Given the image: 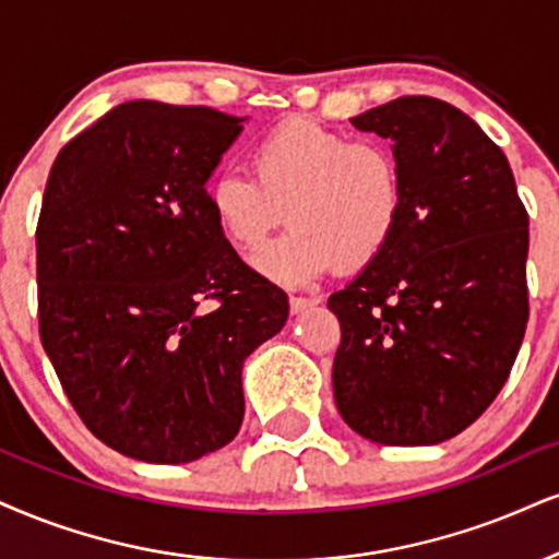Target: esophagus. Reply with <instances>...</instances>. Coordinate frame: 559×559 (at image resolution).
Masks as SVG:
<instances>
[{
	"label": "esophagus",
	"mask_w": 559,
	"mask_h": 559,
	"mask_svg": "<svg viewBox=\"0 0 559 559\" xmlns=\"http://www.w3.org/2000/svg\"><path fill=\"white\" fill-rule=\"evenodd\" d=\"M319 302H321V298H316V295H290V311L302 313L306 308L319 306Z\"/></svg>",
	"instance_id": "34e87169"
}]
</instances>
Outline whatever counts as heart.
<instances>
[{
    "instance_id": "1",
    "label": "heart",
    "mask_w": 559,
    "mask_h": 559,
    "mask_svg": "<svg viewBox=\"0 0 559 559\" xmlns=\"http://www.w3.org/2000/svg\"><path fill=\"white\" fill-rule=\"evenodd\" d=\"M253 178L223 168L206 186L219 233L253 251L282 219L285 236L253 264L282 285H308L334 264L355 272L381 257L406 210L404 170L394 150L349 140L313 121H285L251 147Z\"/></svg>"
}]
</instances>
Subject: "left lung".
<instances>
[{"label": "left lung", "instance_id": "left-lung-1", "mask_svg": "<svg viewBox=\"0 0 559 559\" xmlns=\"http://www.w3.org/2000/svg\"><path fill=\"white\" fill-rule=\"evenodd\" d=\"M353 123L394 142L406 210L329 298L336 409L373 443H443L495 402L521 349L528 212L506 153L451 103L404 95Z\"/></svg>", "mask_w": 559, "mask_h": 559}]
</instances>
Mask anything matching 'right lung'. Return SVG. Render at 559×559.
<instances>
[{"instance_id":"obj_1","label":"right lung","mask_w":559,"mask_h":559,"mask_svg":"<svg viewBox=\"0 0 559 559\" xmlns=\"http://www.w3.org/2000/svg\"><path fill=\"white\" fill-rule=\"evenodd\" d=\"M240 129L215 108L129 100L69 140L48 174L40 344L87 430L129 459L186 464L230 443L243 360L290 313L206 204Z\"/></svg>"}]
</instances>
